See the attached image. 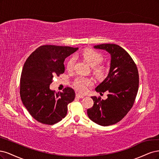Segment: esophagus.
Wrapping results in <instances>:
<instances>
[{"label":"esophagus","mask_w":159,"mask_h":159,"mask_svg":"<svg viewBox=\"0 0 159 159\" xmlns=\"http://www.w3.org/2000/svg\"><path fill=\"white\" fill-rule=\"evenodd\" d=\"M76 96L77 97V98H84V95L80 94H79V93L76 94Z\"/></svg>","instance_id":"34e87169"}]
</instances>
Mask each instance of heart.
Segmentation results:
<instances>
[{"label":"heart","instance_id":"obj_1","mask_svg":"<svg viewBox=\"0 0 159 159\" xmlns=\"http://www.w3.org/2000/svg\"><path fill=\"white\" fill-rule=\"evenodd\" d=\"M82 55H83V57L86 62L91 66H97L103 60V56L100 52L92 49H86L84 50ZM75 61V58L74 57H70L66 63V69L68 70L72 69L74 66ZM95 71L98 75H102L104 73V69L102 66H96L95 68ZM93 82L91 79L82 77L76 79L74 83L75 89L81 93H84L88 89V87L93 86Z\"/></svg>","mask_w":159,"mask_h":159}]
</instances>
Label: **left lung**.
Wrapping results in <instances>:
<instances>
[{"mask_svg": "<svg viewBox=\"0 0 159 159\" xmlns=\"http://www.w3.org/2000/svg\"><path fill=\"white\" fill-rule=\"evenodd\" d=\"M94 48L110 54L108 75L95 89L100 94L109 93L106 100L92 96L94 105L87 110V114L96 124L108 126L124 118L134 105L139 88V73L134 60L120 46L103 43Z\"/></svg>", "mask_w": 159, "mask_h": 159, "instance_id": "left-lung-1", "label": "left lung"}]
</instances>
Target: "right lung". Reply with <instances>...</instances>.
Here are the masks:
<instances>
[{
    "label": "right lung",
    "mask_w": 159,
    "mask_h": 159,
    "mask_svg": "<svg viewBox=\"0 0 159 159\" xmlns=\"http://www.w3.org/2000/svg\"><path fill=\"white\" fill-rule=\"evenodd\" d=\"M78 48L45 45L30 55L24 65L20 79V97L34 118L43 124L53 125L67 114V106L75 98L73 89L62 93L49 89L53 76L65 72V59Z\"/></svg>",
    "instance_id": "right-lung-1"
}]
</instances>
